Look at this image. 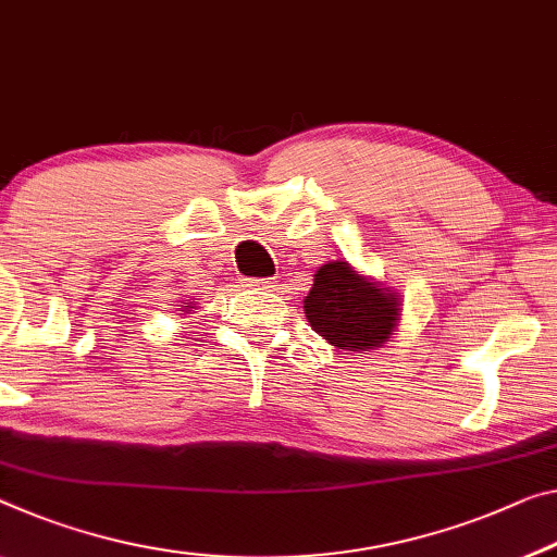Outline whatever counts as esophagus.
<instances>
[{"instance_id": "1", "label": "esophagus", "mask_w": 557, "mask_h": 557, "mask_svg": "<svg viewBox=\"0 0 557 557\" xmlns=\"http://www.w3.org/2000/svg\"><path fill=\"white\" fill-rule=\"evenodd\" d=\"M244 286H249V288H276V284H273V281H269V278H246Z\"/></svg>"}]
</instances>
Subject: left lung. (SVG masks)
Segmentation results:
<instances>
[{
  "label": "left lung",
  "mask_w": 557,
  "mask_h": 557,
  "mask_svg": "<svg viewBox=\"0 0 557 557\" xmlns=\"http://www.w3.org/2000/svg\"><path fill=\"white\" fill-rule=\"evenodd\" d=\"M304 311L319 336L346 350L386 344L400 315L398 298L368 284L346 261H331L315 271Z\"/></svg>",
  "instance_id": "obj_1"
}]
</instances>
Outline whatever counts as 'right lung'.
Returning a JSON list of instances; mask_svg holds the SVG:
<instances>
[{"mask_svg": "<svg viewBox=\"0 0 557 557\" xmlns=\"http://www.w3.org/2000/svg\"><path fill=\"white\" fill-rule=\"evenodd\" d=\"M189 308H194V306H189Z\"/></svg>", "mask_w": 557, "mask_h": 557, "instance_id": "obj_1", "label": "right lung"}]
</instances>
